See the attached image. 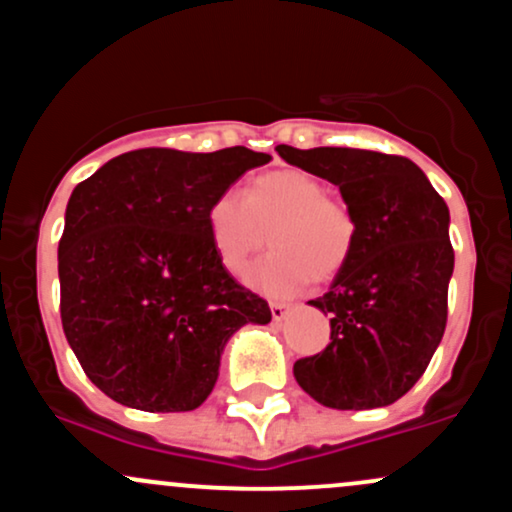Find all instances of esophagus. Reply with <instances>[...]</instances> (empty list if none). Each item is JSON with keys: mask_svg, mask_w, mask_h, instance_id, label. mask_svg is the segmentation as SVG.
<instances>
[{"mask_svg": "<svg viewBox=\"0 0 512 512\" xmlns=\"http://www.w3.org/2000/svg\"><path fill=\"white\" fill-rule=\"evenodd\" d=\"M269 311H272L274 320H284L286 313L291 311V306H289V303H282V301H272V303H269Z\"/></svg>", "mask_w": 512, "mask_h": 512, "instance_id": "34e87169", "label": "esophagus"}]
</instances>
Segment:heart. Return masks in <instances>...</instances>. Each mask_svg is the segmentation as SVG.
Wrapping results in <instances>:
<instances>
[{
    "instance_id": "heart-1",
    "label": "heart",
    "mask_w": 512,
    "mask_h": 512,
    "mask_svg": "<svg viewBox=\"0 0 512 512\" xmlns=\"http://www.w3.org/2000/svg\"><path fill=\"white\" fill-rule=\"evenodd\" d=\"M209 233L218 260L235 277H243L262 247L274 245L250 272V284L267 296H291L311 279L325 284L347 267L357 221L323 179L284 167L252 179L245 199L235 192L218 196L209 209Z\"/></svg>"
}]
</instances>
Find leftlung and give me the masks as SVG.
<instances>
[{
    "instance_id": "1",
    "label": "left lung",
    "mask_w": 512,
    "mask_h": 512,
    "mask_svg": "<svg viewBox=\"0 0 512 512\" xmlns=\"http://www.w3.org/2000/svg\"><path fill=\"white\" fill-rule=\"evenodd\" d=\"M277 153L338 184L357 221L350 262L311 301L330 316V342L296 359V381L338 411L391 406L423 376L445 335L454 269L445 199L401 155L291 145Z\"/></svg>"
}]
</instances>
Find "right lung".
<instances>
[{"label":"right lung","instance_id":"add662e5","mask_svg":"<svg viewBox=\"0 0 512 512\" xmlns=\"http://www.w3.org/2000/svg\"><path fill=\"white\" fill-rule=\"evenodd\" d=\"M269 155L143 148L75 187L58 245L60 318L84 374L148 413L194 411L221 352L267 301L230 277L213 250L209 209Z\"/></svg>","mask_w":512,"mask_h":512}]
</instances>
